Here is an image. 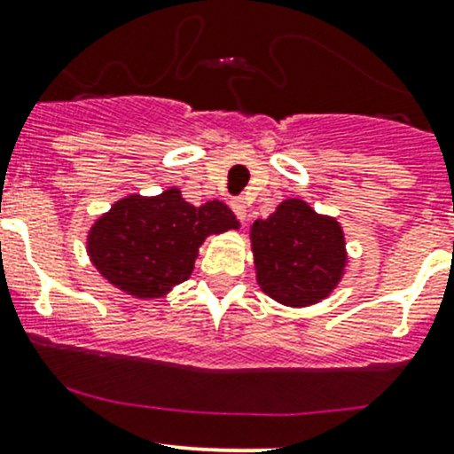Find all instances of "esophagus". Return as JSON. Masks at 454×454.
Segmentation results:
<instances>
[{
  "label": "esophagus",
  "mask_w": 454,
  "mask_h": 454,
  "mask_svg": "<svg viewBox=\"0 0 454 454\" xmlns=\"http://www.w3.org/2000/svg\"><path fill=\"white\" fill-rule=\"evenodd\" d=\"M231 209H233V214L240 218V221H245V218H247V201H245V199H233Z\"/></svg>",
  "instance_id": "esophagus-1"
}]
</instances>
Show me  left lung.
Segmentation results:
<instances>
[{
  "mask_svg": "<svg viewBox=\"0 0 454 454\" xmlns=\"http://www.w3.org/2000/svg\"><path fill=\"white\" fill-rule=\"evenodd\" d=\"M260 290L286 307H309L333 294L348 253L338 218L303 199H286L248 231Z\"/></svg>",
  "mask_w": 454,
  "mask_h": 454,
  "instance_id": "1",
  "label": "left lung"
}]
</instances>
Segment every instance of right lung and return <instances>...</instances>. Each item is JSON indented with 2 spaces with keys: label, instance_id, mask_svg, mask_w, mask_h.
Wrapping results in <instances>:
<instances>
[{
  "label": "right lung",
  "instance_id": "add662e5",
  "mask_svg": "<svg viewBox=\"0 0 454 454\" xmlns=\"http://www.w3.org/2000/svg\"><path fill=\"white\" fill-rule=\"evenodd\" d=\"M240 229L225 203L192 206L170 186L155 197L128 194L89 229L86 253L110 286L134 299H162L194 270L206 238Z\"/></svg>",
  "mask_w": 454,
  "mask_h": 454
}]
</instances>
